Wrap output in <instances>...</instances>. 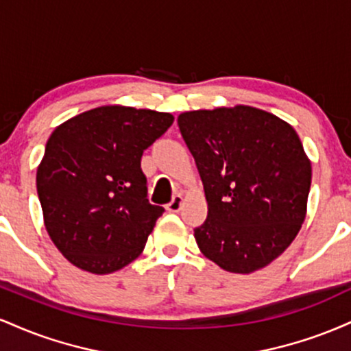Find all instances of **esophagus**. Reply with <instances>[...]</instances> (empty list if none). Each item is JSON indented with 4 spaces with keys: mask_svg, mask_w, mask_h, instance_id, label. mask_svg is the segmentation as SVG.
Returning a JSON list of instances; mask_svg holds the SVG:
<instances>
[{
    "mask_svg": "<svg viewBox=\"0 0 351 351\" xmlns=\"http://www.w3.org/2000/svg\"><path fill=\"white\" fill-rule=\"evenodd\" d=\"M181 204H183V198H181V195H175L170 203L167 204V209L170 213H178L181 209Z\"/></svg>",
    "mask_w": 351,
    "mask_h": 351,
    "instance_id": "esophagus-1",
    "label": "esophagus"
}]
</instances>
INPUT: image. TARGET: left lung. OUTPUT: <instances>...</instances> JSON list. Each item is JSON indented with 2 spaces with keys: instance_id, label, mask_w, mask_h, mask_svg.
Returning <instances> with one entry per match:
<instances>
[{
  "instance_id": "left-lung-1",
  "label": "left lung",
  "mask_w": 351,
  "mask_h": 351,
  "mask_svg": "<svg viewBox=\"0 0 351 351\" xmlns=\"http://www.w3.org/2000/svg\"><path fill=\"white\" fill-rule=\"evenodd\" d=\"M178 127L208 201L206 221L195 228L199 251L234 274L271 264L307 211L312 167L299 135L247 106L184 112Z\"/></svg>"
}]
</instances>
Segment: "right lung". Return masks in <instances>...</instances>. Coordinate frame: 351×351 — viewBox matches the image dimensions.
I'll return each instance as SVG.
<instances>
[{
	"label": "right lung",
	"mask_w": 351,
	"mask_h": 351,
	"mask_svg": "<svg viewBox=\"0 0 351 351\" xmlns=\"http://www.w3.org/2000/svg\"><path fill=\"white\" fill-rule=\"evenodd\" d=\"M173 115L106 106L59 125L36 175L44 224L75 267L119 271L140 256L162 206L148 201L142 155Z\"/></svg>",
	"instance_id": "add662e5"
}]
</instances>
